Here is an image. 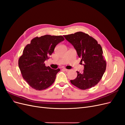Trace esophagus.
Wrapping results in <instances>:
<instances>
[{"label": "esophagus", "mask_w": 125, "mask_h": 125, "mask_svg": "<svg viewBox=\"0 0 125 125\" xmlns=\"http://www.w3.org/2000/svg\"><path fill=\"white\" fill-rule=\"evenodd\" d=\"M63 70L64 71H66V72H68V71H69V70H68V69H66V68H63Z\"/></svg>", "instance_id": "obj_1"}]
</instances>
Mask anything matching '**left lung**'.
I'll return each mask as SVG.
<instances>
[{
  "label": "left lung",
  "instance_id": "1",
  "mask_svg": "<svg viewBox=\"0 0 125 125\" xmlns=\"http://www.w3.org/2000/svg\"><path fill=\"white\" fill-rule=\"evenodd\" d=\"M64 37L73 45L81 62L84 63L83 73L77 71V78L70 80L71 83L81 90L92 88L101 80L106 68L101 46L93 37L82 32Z\"/></svg>",
  "mask_w": 125,
  "mask_h": 125
}]
</instances>
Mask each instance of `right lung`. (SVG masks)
I'll use <instances>...</instances> for the list:
<instances>
[{
    "instance_id": "1",
    "label": "right lung",
    "mask_w": 125,
    "mask_h": 125,
    "mask_svg": "<svg viewBox=\"0 0 125 125\" xmlns=\"http://www.w3.org/2000/svg\"><path fill=\"white\" fill-rule=\"evenodd\" d=\"M64 40L61 35H45L34 37L26 45L18 65L22 77L33 89L43 90L54 82L60 69L46 67L44 62L50 57L56 45Z\"/></svg>"
}]
</instances>
